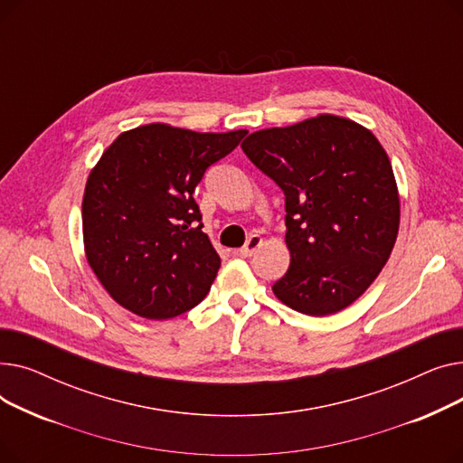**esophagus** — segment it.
Returning <instances> with one entry per match:
<instances>
[{
    "label": "esophagus",
    "mask_w": 463,
    "mask_h": 463,
    "mask_svg": "<svg viewBox=\"0 0 463 463\" xmlns=\"http://www.w3.org/2000/svg\"><path fill=\"white\" fill-rule=\"evenodd\" d=\"M260 246H262V238L259 234H251L246 241V246L241 248L238 253H240V257H251Z\"/></svg>",
    "instance_id": "1"
}]
</instances>
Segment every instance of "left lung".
<instances>
[{
    "label": "left lung",
    "instance_id": "1",
    "mask_svg": "<svg viewBox=\"0 0 463 463\" xmlns=\"http://www.w3.org/2000/svg\"><path fill=\"white\" fill-rule=\"evenodd\" d=\"M241 150L285 193L287 274L272 287L290 309L325 317L375 281L398 238L400 193L375 135L319 114L251 133Z\"/></svg>",
    "mask_w": 463,
    "mask_h": 463
}]
</instances>
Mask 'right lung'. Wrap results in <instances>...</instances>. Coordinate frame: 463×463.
Segmentation results:
<instances>
[{"instance_id": "obj_1", "label": "right lung", "mask_w": 463, "mask_h": 463, "mask_svg": "<svg viewBox=\"0 0 463 463\" xmlns=\"http://www.w3.org/2000/svg\"><path fill=\"white\" fill-rule=\"evenodd\" d=\"M246 135L148 124L103 152L84 189V251L121 307L161 321L204 300L222 259L203 232L193 193Z\"/></svg>"}]
</instances>
